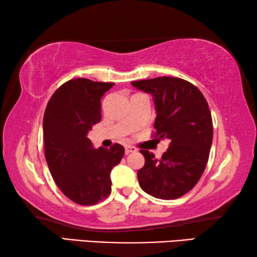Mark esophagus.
Returning <instances> with one entry per match:
<instances>
[{
  "mask_svg": "<svg viewBox=\"0 0 257 257\" xmlns=\"http://www.w3.org/2000/svg\"><path fill=\"white\" fill-rule=\"evenodd\" d=\"M137 149L134 146H125V154H130V153H136Z\"/></svg>",
  "mask_w": 257,
  "mask_h": 257,
  "instance_id": "esophagus-1",
  "label": "esophagus"
}]
</instances>
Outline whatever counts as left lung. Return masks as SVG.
<instances>
[{
    "mask_svg": "<svg viewBox=\"0 0 257 257\" xmlns=\"http://www.w3.org/2000/svg\"><path fill=\"white\" fill-rule=\"evenodd\" d=\"M132 85L153 96L154 137L170 142L160 160L141 151L145 164L137 172L139 186L156 198H179L193 189L205 170L213 139L208 104L196 86L180 78L158 77Z\"/></svg>",
    "mask_w": 257,
    "mask_h": 257,
    "instance_id": "obj_1",
    "label": "left lung"
}]
</instances>
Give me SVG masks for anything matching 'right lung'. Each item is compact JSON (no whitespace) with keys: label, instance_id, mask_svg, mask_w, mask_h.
Instances as JSON below:
<instances>
[{"label":"right lung","instance_id":"add662e5","mask_svg":"<svg viewBox=\"0 0 257 257\" xmlns=\"http://www.w3.org/2000/svg\"><path fill=\"white\" fill-rule=\"evenodd\" d=\"M113 82L76 78L60 86L43 120L45 159L60 190L80 205L111 194L110 173L124 154L122 145L94 149L87 134L101 121V98Z\"/></svg>","mask_w":257,"mask_h":257}]
</instances>
